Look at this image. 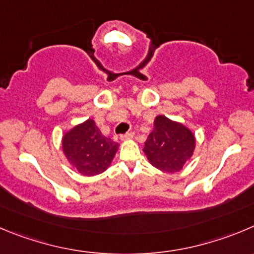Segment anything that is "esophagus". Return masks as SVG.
Masks as SVG:
<instances>
[{
    "instance_id": "esophagus-1",
    "label": "esophagus",
    "mask_w": 254,
    "mask_h": 254,
    "mask_svg": "<svg viewBox=\"0 0 254 254\" xmlns=\"http://www.w3.org/2000/svg\"><path fill=\"white\" fill-rule=\"evenodd\" d=\"M132 138H133V132H127V133L121 136V139H122V141H128V139Z\"/></svg>"
}]
</instances>
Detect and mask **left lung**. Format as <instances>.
Masks as SVG:
<instances>
[{
  "mask_svg": "<svg viewBox=\"0 0 254 254\" xmlns=\"http://www.w3.org/2000/svg\"><path fill=\"white\" fill-rule=\"evenodd\" d=\"M153 125L143 147L147 159L162 172H180L194 152V134L185 125L166 116H157Z\"/></svg>",
  "mask_w": 254,
  "mask_h": 254,
  "instance_id": "left-lung-1",
  "label": "left lung"
}]
</instances>
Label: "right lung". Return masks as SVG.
<instances>
[{
  "mask_svg": "<svg viewBox=\"0 0 254 254\" xmlns=\"http://www.w3.org/2000/svg\"><path fill=\"white\" fill-rule=\"evenodd\" d=\"M62 149L73 170L91 177L110 167L118 143L103 136L95 121L87 120L64 133Z\"/></svg>",
  "mask_w": 254,
  "mask_h": 254,
  "instance_id": "right-lung-1",
  "label": "right lung"
}]
</instances>
